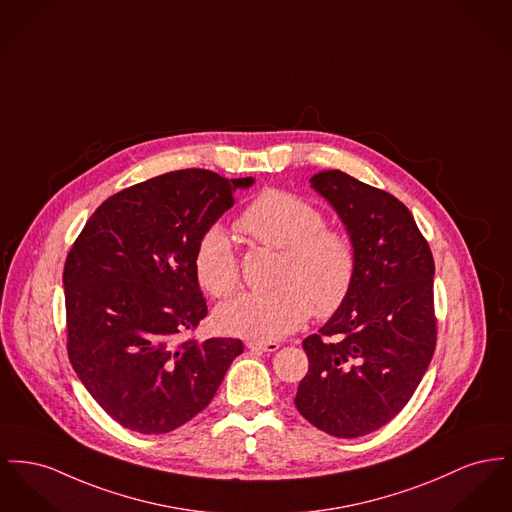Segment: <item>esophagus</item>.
Instances as JSON below:
<instances>
[{
    "label": "esophagus",
    "instance_id": "34e87169",
    "mask_svg": "<svg viewBox=\"0 0 512 512\" xmlns=\"http://www.w3.org/2000/svg\"><path fill=\"white\" fill-rule=\"evenodd\" d=\"M251 352H276L278 348H280V344L278 342H247L245 344Z\"/></svg>",
    "mask_w": 512,
    "mask_h": 512
}]
</instances>
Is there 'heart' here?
I'll return each mask as SVG.
<instances>
[{
    "mask_svg": "<svg viewBox=\"0 0 512 512\" xmlns=\"http://www.w3.org/2000/svg\"><path fill=\"white\" fill-rule=\"evenodd\" d=\"M238 228L251 240L282 251L271 292H247L216 309L220 331L272 342L300 329L309 313L329 317L346 301L356 276L354 243L325 226L315 205L286 191H265L240 216ZM199 284L214 298L240 286V263L230 234L211 226L195 247Z\"/></svg>",
    "mask_w": 512,
    "mask_h": 512,
    "instance_id": "heart-1",
    "label": "heart"
}]
</instances>
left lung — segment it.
<instances>
[{"mask_svg":"<svg viewBox=\"0 0 512 512\" xmlns=\"http://www.w3.org/2000/svg\"><path fill=\"white\" fill-rule=\"evenodd\" d=\"M309 183L354 243L356 276L340 309L303 340L309 369L294 402L321 431L354 439L389 423L431 363L435 265L412 212L391 193L340 170Z\"/></svg>","mask_w":512,"mask_h":512,"instance_id":"1","label":"left lung"}]
</instances>
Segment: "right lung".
Listing matches in <instances>:
<instances>
[{"mask_svg": "<svg viewBox=\"0 0 512 512\" xmlns=\"http://www.w3.org/2000/svg\"><path fill=\"white\" fill-rule=\"evenodd\" d=\"M253 178L178 170L108 197L73 243L65 269L69 360L123 427L160 435L205 410L238 338L181 340L207 317L193 255Z\"/></svg>", "mask_w": 512, "mask_h": 512, "instance_id": "add662e5", "label": "right lung"}]
</instances>
